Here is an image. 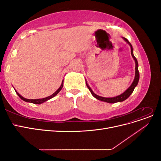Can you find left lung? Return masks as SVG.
Instances as JSON below:
<instances>
[{"label": "left lung", "instance_id": "obj_1", "mask_svg": "<svg viewBox=\"0 0 161 161\" xmlns=\"http://www.w3.org/2000/svg\"><path fill=\"white\" fill-rule=\"evenodd\" d=\"M124 41L128 43L129 46H130L131 48V56L133 57L134 60L135 61L136 63V67H135V77H134V79L132 82V83L130 85V86H129V88H128L127 90H125V91H124L123 93H121V95H118V96H116V97H101L96 95L95 93H94V92L92 91V90L91 89V87L89 86V85L87 83V82L86 80V85L88 87V89H89L90 92H91L92 95L95 98H96L97 99H98L99 101H104V102H107V103H118V102H122L124 101H125V99H127L128 97L130 96V95L132 93L135 87L137 86L138 83V81H139V79H140V74H139V71H138V63L137 61V59H136V57L134 56V53H133V47L131 45V43L128 42V40L127 39L125 38V37H122Z\"/></svg>", "mask_w": 161, "mask_h": 161}]
</instances>
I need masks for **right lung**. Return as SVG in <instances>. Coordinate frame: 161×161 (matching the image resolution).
Segmentation results:
<instances>
[{
  "label": "right lung",
  "mask_w": 161,
  "mask_h": 161,
  "mask_svg": "<svg viewBox=\"0 0 161 161\" xmlns=\"http://www.w3.org/2000/svg\"><path fill=\"white\" fill-rule=\"evenodd\" d=\"M63 82H64V80H62V84H61V85H60V86L59 87V88H58V89L55 92H53V93L52 95H50V96H49V97H45V98H42V99H26V98H24L23 97H22L20 94L18 92H17V91L15 90V92H17V94L18 95V96L20 97V98L23 100V101H25V102H28V103H34V104H42V103H44V102H46V101H48L49 99H52V98H53V97H55L58 92H59L60 91H61V89H62V87H63Z\"/></svg>",
  "instance_id": "obj_1"
}]
</instances>
